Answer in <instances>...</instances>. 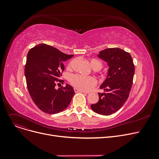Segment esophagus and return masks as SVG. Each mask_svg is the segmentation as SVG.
<instances>
[{
    "mask_svg": "<svg viewBox=\"0 0 159 159\" xmlns=\"http://www.w3.org/2000/svg\"><path fill=\"white\" fill-rule=\"evenodd\" d=\"M74 91L75 93H78V92H81V93H86V92H85V91H82V90H80L77 88H74Z\"/></svg>",
    "mask_w": 159,
    "mask_h": 159,
    "instance_id": "1",
    "label": "esophagus"
}]
</instances>
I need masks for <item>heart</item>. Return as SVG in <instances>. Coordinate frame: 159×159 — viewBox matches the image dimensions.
I'll return each mask as SVG.
<instances>
[{"label": "heart", "mask_w": 159, "mask_h": 159, "mask_svg": "<svg viewBox=\"0 0 159 159\" xmlns=\"http://www.w3.org/2000/svg\"><path fill=\"white\" fill-rule=\"evenodd\" d=\"M74 61H71L68 64V68H71ZM89 64L94 70L99 71L102 68V63L97 58H91ZM70 84L80 90L89 91L92 89L97 84V80L95 78L91 77H85L82 75L75 74L72 75L69 79Z\"/></svg>", "instance_id": "heart-1"}]
</instances>
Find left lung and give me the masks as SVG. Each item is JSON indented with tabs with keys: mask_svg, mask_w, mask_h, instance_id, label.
Instances as JSON below:
<instances>
[{
	"mask_svg": "<svg viewBox=\"0 0 159 159\" xmlns=\"http://www.w3.org/2000/svg\"><path fill=\"white\" fill-rule=\"evenodd\" d=\"M98 57L109 66L106 79L100 87L104 90L98 93V102L91 105L92 110L103 115L117 111L126 102L131 89L135 66L131 55L118 48H107L99 52Z\"/></svg>",
	"mask_w": 159,
	"mask_h": 159,
	"instance_id": "left-lung-1",
	"label": "left lung"
}]
</instances>
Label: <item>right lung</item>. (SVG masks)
I'll return each mask as SVG.
<instances>
[{
  "label": "right lung",
  "instance_id": "right-lung-1",
  "mask_svg": "<svg viewBox=\"0 0 159 159\" xmlns=\"http://www.w3.org/2000/svg\"><path fill=\"white\" fill-rule=\"evenodd\" d=\"M73 55H67L57 48L40 44L30 49L24 73L29 93L33 102L44 113L55 114L64 110L71 102L75 91L66 84L56 89L64 70V62Z\"/></svg>",
  "mask_w": 159,
  "mask_h": 159
}]
</instances>
